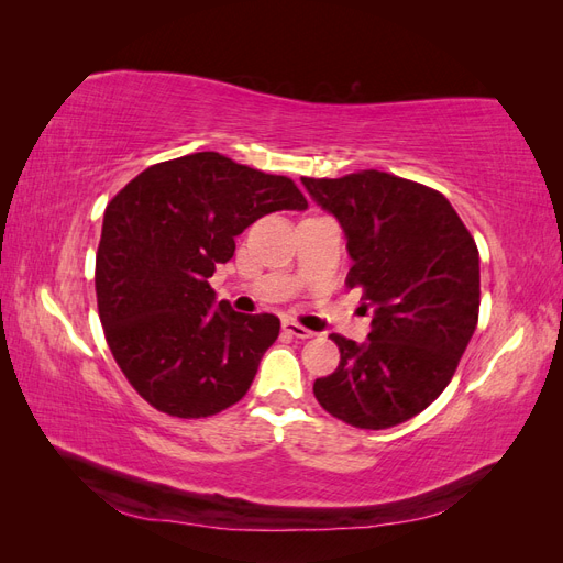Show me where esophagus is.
<instances>
[{
    "label": "esophagus",
    "mask_w": 563,
    "mask_h": 563,
    "mask_svg": "<svg viewBox=\"0 0 563 563\" xmlns=\"http://www.w3.org/2000/svg\"><path fill=\"white\" fill-rule=\"evenodd\" d=\"M282 329L288 333V335H294V338H300V340H308V338H312V335H317L314 331H310V329H305V327H300L298 321H294V319H284L282 321Z\"/></svg>",
    "instance_id": "esophagus-1"
}]
</instances>
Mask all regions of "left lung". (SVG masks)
Masks as SVG:
<instances>
[{
    "mask_svg": "<svg viewBox=\"0 0 563 563\" xmlns=\"http://www.w3.org/2000/svg\"><path fill=\"white\" fill-rule=\"evenodd\" d=\"M300 180L343 228L347 286L373 310L364 343L331 335L340 364L314 380V397L352 428H395L453 378L479 319V251L432 187L373 168Z\"/></svg>",
    "mask_w": 563,
    "mask_h": 563,
    "instance_id": "8db88e82",
    "label": "left lung"
}]
</instances>
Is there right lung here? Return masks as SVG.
<instances>
[{
    "instance_id": "obj_1",
    "label": "right lung",
    "mask_w": 563,
    "mask_h": 563,
    "mask_svg": "<svg viewBox=\"0 0 563 563\" xmlns=\"http://www.w3.org/2000/svg\"><path fill=\"white\" fill-rule=\"evenodd\" d=\"M305 209L291 178L218 152L150 166L108 203L98 314L114 362L157 411L207 418L246 395L279 319L234 312L209 279L255 220Z\"/></svg>"
}]
</instances>
